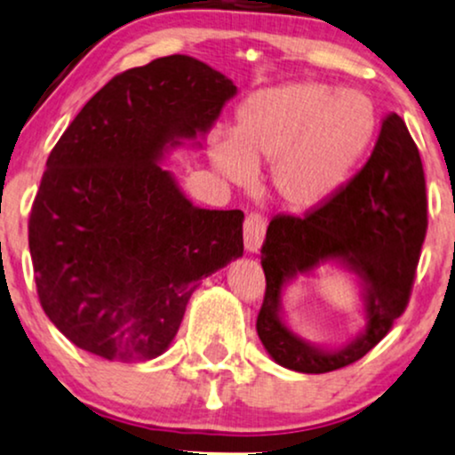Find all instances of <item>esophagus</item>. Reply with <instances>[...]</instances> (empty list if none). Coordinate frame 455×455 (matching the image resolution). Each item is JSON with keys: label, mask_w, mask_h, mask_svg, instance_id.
Segmentation results:
<instances>
[{"label": "esophagus", "mask_w": 455, "mask_h": 455, "mask_svg": "<svg viewBox=\"0 0 455 455\" xmlns=\"http://www.w3.org/2000/svg\"><path fill=\"white\" fill-rule=\"evenodd\" d=\"M264 231H267V224L258 214H250L245 218L243 222V243H245V250L250 251V254H254L262 247V241H264Z\"/></svg>", "instance_id": "obj_1"}]
</instances>
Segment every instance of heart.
Returning a JSON list of instances; mask_svg holds the SVG:
<instances>
[{"label":"heart","instance_id":"heart-1","mask_svg":"<svg viewBox=\"0 0 455 455\" xmlns=\"http://www.w3.org/2000/svg\"><path fill=\"white\" fill-rule=\"evenodd\" d=\"M376 128L365 92L291 82L254 92L237 108L233 134L210 140V161L235 185H250L258 165L273 164L270 182L281 204L308 212L347 185Z\"/></svg>","mask_w":455,"mask_h":455}]
</instances>
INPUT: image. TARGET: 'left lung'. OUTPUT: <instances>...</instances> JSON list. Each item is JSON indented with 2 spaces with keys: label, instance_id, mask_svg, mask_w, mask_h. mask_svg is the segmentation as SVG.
Segmentation results:
<instances>
[{
  "label": "left lung",
  "instance_id": "8db88e82",
  "mask_svg": "<svg viewBox=\"0 0 455 455\" xmlns=\"http://www.w3.org/2000/svg\"><path fill=\"white\" fill-rule=\"evenodd\" d=\"M427 224L418 147L403 119L388 113L371 157L347 187L302 218L277 216L268 224L260 258L267 294L256 330L270 359L291 371L325 373L370 353L407 307ZM321 266L348 272L360 291L366 323L340 347L307 341L284 319L286 285Z\"/></svg>",
  "mask_w": 455,
  "mask_h": 455
}]
</instances>
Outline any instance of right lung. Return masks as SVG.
I'll use <instances>...</instances> for the list:
<instances>
[{"label": "right lung", "instance_id": "right-lung-1", "mask_svg": "<svg viewBox=\"0 0 455 455\" xmlns=\"http://www.w3.org/2000/svg\"><path fill=\"white\" fill-rule=\"evenodd\" d=\"M235 94L205 62L164 56L113 77L52 148L28 250L39 302L75 347L155 359L201 281L243 256V212L197 208L164 168L201 147Z\"/></svg>", "mask_w": 455, "mask_h": 455}]
</instances>
